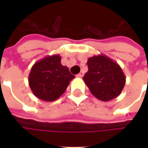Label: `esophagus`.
<instances>
[{
  "label": "esophagus",
  "instance_id": "34e87169",
  "mask_svg": "<svg viewBox=\"0 0 148 148\" xmlns=\"http://www.w3.org/2000/svg\"><path fill=\"white\" fill-rule=\"evenodd\" d=\"M84 76V72L83 71H81L78 75H77V77H82Z\"/></svg>",
  "mask_w": 148,
  "mask_h": 148
}]
</instances>
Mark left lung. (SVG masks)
Wrapping results in <instances>:
<instances>
[{"label": "left lung", "mask_w": 148, "mask_h": 148, "mask_svg": "<svg viewBox=\"0 0 148 148\" xmlns=\"http://www.w3.org/2000/svg\"><path fill=\"white\" fill-rule=\"evenodd\" d=\"M88 71L83 77L91 94L99 100L109 101L122 92L126 78L122 68L105 55L89 58Z\"/></svg>", "instance_id": "obj_1"}]
</instances>
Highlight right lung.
I'll return each instance as SVG.
<instances>
[{
	"mask_svg": "<svg viewBox=\"0 0 148 148\" xmlns=\"http://www.w3.org/2000/svg\"><path fill=\"white\" fill-rule=\"evenodd\" d=\"M75 78L67 66L61 63L58 54L47 56L32 66L29 75V85L38 99L54 101L65 92L69 83Z\"/></svg>",
	"mask_w": 148,
	"mask_h": 148,
	"instance_id": "right-lung-1",
	"label": "right lung"
}]
</instances>
